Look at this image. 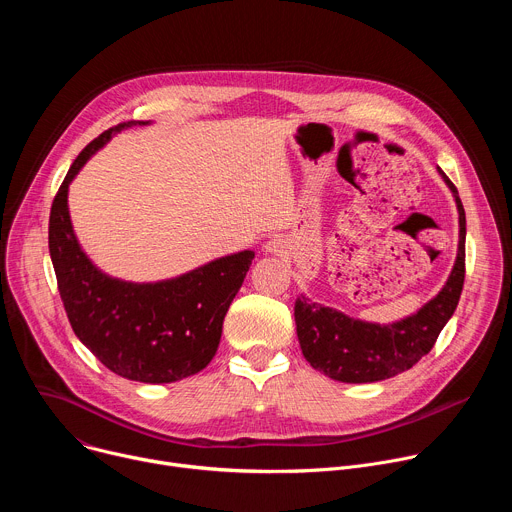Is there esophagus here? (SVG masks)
Listing matches in <instances>:
<instances>
[{"mask_svg":"<svg viewBox=\"0 0 512 512\" xmlns=\"http://www.w3.org/2000/svg\"><path fill=\"white\" fill-rule=\"evenodd\" d=\"M285 249H287V247H285V241L279 239V237H275V239H271V241L265 243V251H267V253H273V255H283Z\"/></svg>","mask_w":512,"mask_h":512,"instance_id":"obj_1","label":"esophagus"}]
</instances>
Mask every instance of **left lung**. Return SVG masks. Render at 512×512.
Segmentation results:
<instances>
[{"label": "left lung", "mask_w": 512, "mask_h": 512, "mask_svg": "<svg viewBox=\"0 0 512 512\" xmlns=\"http://www.w3.org/2000/svg\"><path fill=\"white\" fill-rule=\"evenodd\" d=\"M454 192L460 212V245L456 265L444 289L417 314L395 324H369L332 308L296 302V326L302 352L312 367L342 383H375L391 379L425 356L444 330L462 296L466 277V212L452 180L440 170Z\"/></svg>", "instance_id": "8db88e82"}]
</instances>
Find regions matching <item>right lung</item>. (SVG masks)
<instances>
[{"mask_svg": "<svg viewBox=\"0 0 512 512\" xmlns=\"http://www.w3.org/2000/svg\"><path fill=\"white\" fill-rule=\"evenodd\" d=\"M148 121H125L95 137L64 176L48 223V249L60 300L79 340L109 371L139 383H174L196 375L216 354L223 320L255 257L241 251L176 279L127 283L101 273L72 233L68 184L111 133Z\"/></svg>", "mask_w": 512, "mask_h": 512, "instance_id": "1", "label": "right lung"}]
</instances>
